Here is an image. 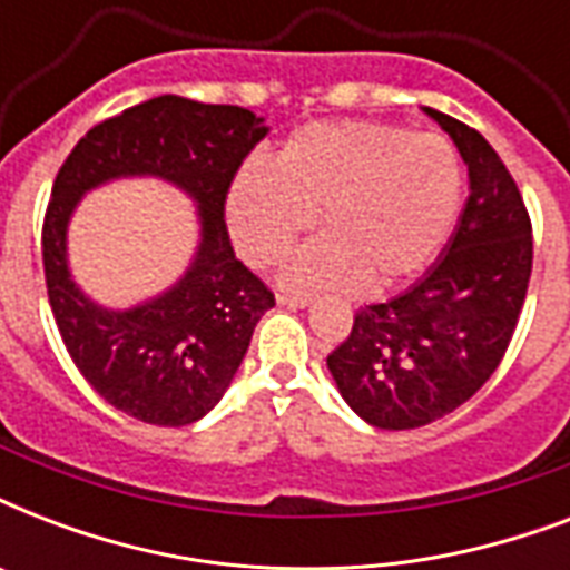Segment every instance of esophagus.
<instances>
[{"label": "esophagus", "instance_id": "1", "mask_svg": "<svg viewBox=\"0 0 570 570\" xmlns=\"http://www.w3.org/2000/svg\"><path fill=\"white\" fill-rule=\"evenodd\" d=\"M277 304H284V307H307V304H313V298H311V295L277 293Z\"/></svg>", "mask_w": 570, "mask_h": 570}]
</instances>
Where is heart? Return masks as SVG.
Segmentation results:
<instances>
[{
	"label": "heart",
	"instance_id": "b5f03b06",
	"mask_svg": "<svg viewBox=\"0 0 570 570\" xmlns=\"http://www.w3.org/2000/svg\"><path fill=\"white\" fill-rule=\"evenodd\" d=\"M464 171L438 132L379 120H320L295 129L272 159L242 165L227 191L239 257L268 268L320 215L322 236L286 266L298 289L387 293L423 272L459 215Z\"/></svg>",
	"mask_w": 570,
	"mask_h": 570
}]
</instances>
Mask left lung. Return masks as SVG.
<instances>
[{
  "label": "left lung",
  "instance_id": "obj_1",
  "mask_svg": "<svg viewBox=\"0 0 570 570\" xmlns=\"http://www.w3.org/2000/svg\"><path fill=\"white\" fill-rule=\"evenodd\" d=\"M468 163L470 197L441 259L396 298L355 313L328 370L375 429H420L464 405L503 361L532 272V222L497 150L425 109Z\"/></svg>",
  "mask_w": 570,
  "mask_h": 570
}]
</instances>
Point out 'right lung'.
I'll use <instances>...</instances> for the list:
<instances>
[{
	"mask_svg": "<svg viewBox=\"0 0 570 570\" xmlns=\"http://www.w3.org/2000/svg\"><path fill=\"white\" fill-rule=\"evenodd\" d=\"M268 129L239 106L154 97L79 138L43 215V275L76 370L109 405L150 425H189L230 387L259 316L275 295L242 266L224 200L242 159ZM163 176L198 200L202 245L177 285L132 312H106L69 281L66 222L78 197L118 176Z\"/></svg>",
	"mask_w": 570,
	"mask_h": 570,
	"instance_id": "1",
	"label": "right lung"
}]
</instances>
